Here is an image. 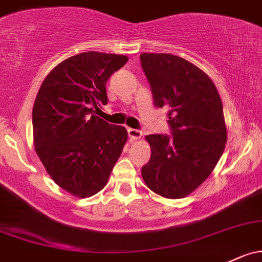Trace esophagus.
I'll return each instance as SVG.
<instances>
[{"label":"esophagus","mask_w":262,"mask_h":262,"mask_svg":"<svg viewBox=\"0 0 262 262\" xmlns=\"http://www.w3.org/2000/svg\"><path fill=\"white\" fill-rule=\"evenodd\" d=\"M127 132H128V137H130L131 140H139L140 137L142 136V132L137 130V128H128Z\"/></svg>","instance_id":"34e87169"}]
</instances>
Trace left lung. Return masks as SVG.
<instances>
[{
  "instance_id": "8db88e82",
  "label": "left lung",
  "mask_w": 262,
  "mask_h": 262,
  "mask_svg": "<svg viewBox=\"0 0 262 262\" xmlns=\"http://www.w3.org/2000/svg\"><path fill=\"white\" fill-rule=\"evenodd\" d=\"M141 67L156 107H166L171 135L146 136L151 157L142 166L147 187L181 199L212 172L227 141L221 98L211 78L185 58L142 53Z\"/></svg>"
}]
</instances>
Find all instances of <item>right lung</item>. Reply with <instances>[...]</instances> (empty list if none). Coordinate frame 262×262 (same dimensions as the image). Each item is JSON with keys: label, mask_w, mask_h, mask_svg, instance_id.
I'll return each mask as SVG.
<instances>
[{"label": "right lung", "mask_w": 262, "mask_h": 262, "mask_svg": "<svg viewBox=\"0 0 262 262\" xmlns=\"http://www.w3.org/2000/svg\"><path fill=\"white\" fill-rule=\"evenodd\" d=\"M127 60L115 53H78L47 75L36 96V152L53 181L78 198L106 186L127 141L123 126L96 116L108 101L106 82Z\"/></svg>", "instance_id": "obj_1"}]
</instances>
